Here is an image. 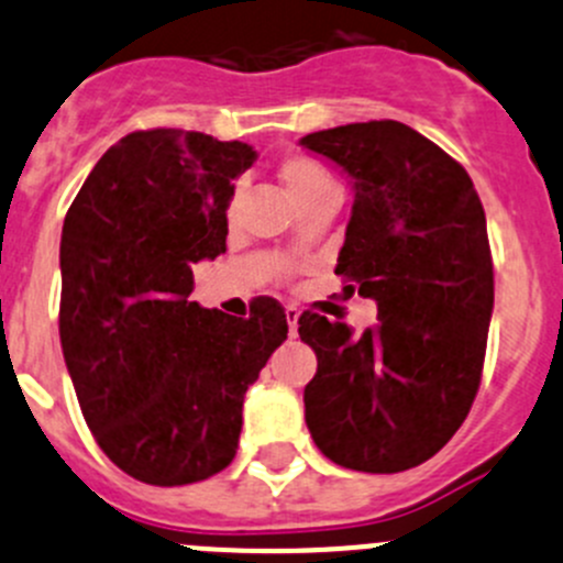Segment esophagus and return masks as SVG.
Masks as SVG:
<instances>
[{
    "instance_id": "esophagus-1",
    "label": "esophagus",
    "mask_w": 563,
    "mask_h": 563,
    "mask_svg": "<svg viewBox=\"0 0 563 563\" xmlns=\"http://www.w3.org/2000/svg\"><path fill=\"white\" fill-rule=\"evenodd\" d=\"M286 321H288V332H291V338H294V334H297L299 310L297 308H286Z\"/></svg>"
}]
</instances>
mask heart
Returning <instances> with one entry per match:
<instances>
[{
    "mask_svg": "<svg viewBox=\"0 0 563 563\" xmlns=\"http://www.w3.org/2000/svg\"><path fill=\"white\" fill-rule=\"evenodd\" d=\"M280 181L288 190V196H291L299 207L308 203L310 198H316L318 192L334 187L332 179H329V174L323 172L321 163H316L313 157H305V155L286 157V161L280 163Z\"/></svg>",
    "mask_w": 563,
    "mask_h": 563,
    "instance_id": "obj_1",
    "label": "heart"
}]
</instances>
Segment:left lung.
I'll return each instance as SVG.
<instances>
[{
    "mask_svg": "<svg viewBox=\"0 0 563 563\" xmlns=\"http://www.w3.org/2000/svg\"><path fill=\"white\" fill-rule=\"evenodd\" d=\"M349 174L354 207L334 275L376 299L378 323L302 313L318 371L305 422L332 463L397 474L457 433L482 378L493 258L474 181L402 122H356L299 139Z\"/></svg>",
    "mask_w": 563,
    "mask_h": 563,
    "instance_id": "left-lung-1",
    "label": "left lung"
}]
</instances>
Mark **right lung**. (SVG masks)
<instances>
[{"instance_id": "add662e5", "label": "right lung", "mask_w": 563, "mask_h": 563, "mask_svg": "<svg viewBox=\"0 0 563 563\" xmlns=\"http://www.w3.org/2000/svg\"><path fill=\"white\" fill-rule=\"evenodd\" d=\"M253 146L139 130L106 152L62 225L59 338L78 406L113 465L190 485L236 455L242 402L286 340L275 299L225 316L190 302L192 264L225 253Z\"/></svg>"}]
</instances>
